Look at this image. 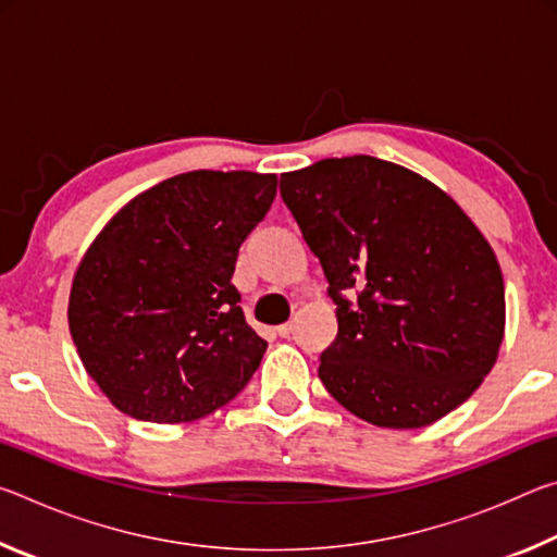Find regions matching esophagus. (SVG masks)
<instances>
[{
    "label": "esophagus",
    "mask_w": 557,
    "mask_h": 557,
    "mask_svg": "<svg viewBox=\"0 0 557 557\" xmlns=\"http://www.w3.org/2000/svg\"><path fill=\"white\" fill-rule=\"evenodd\" d=\"M292 329H295V324H292V322H287V324H280V326H277V334H280L282 338H287V336L292 334Z\"/></svg>",
    "instance_id": "obj_1"
}]
</instances>
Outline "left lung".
Listing matches in <instances>:
<instances>
[{"mask_svg":"<svg viewBox=\"0 0 557 557\" xmlns=\"http://www.w3.org/2000/svg\"><path fill=\"white\" fill-rule=\"evenodd\" d=\"M280 194L336 305L324 388L375 428H428L459 408L506 329L504 275L482 231L430 178L369 154L282 174Z\"/></svg>","mask_w":557,"mask_h":557,"instance_id":"left-lung-1","label":"left lung"}]
</instances>
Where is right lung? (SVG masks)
I'll use <instances>...</instances> for the list:
<instances>
[{
    "mask_svg": "<svg viewBox=\"0 0 557 557\" xmlns=\"http://www.w3.org/2000/svg\"><path fill=\"white\" fill-rule=\"evenodd\" d=\"M275 174H176L112 215L78 262L69 326L102 395L129 418L194 422L238 395L268 344L238 307L240 243Z\"/></svg>",
    "mask_w": 557,
    "mask_h": 557,
    "instance_id": "1",
    "label": "right lung"
}]
</instances>
